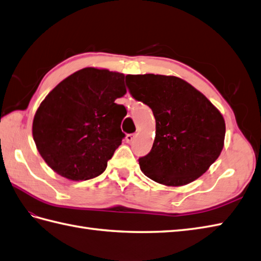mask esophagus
I'll return each instance as SVG.
<instances>
[{"instance_id": "esophagus-1", "label": "esophagus", "mask_w": 261, "mask_h": 261, "mask_svg": "<svg viewBox=\"0 0 261 261\" xmlns=\"http://www.w3.org/2000/svg\"><path fill=\"white\" fill-rule=\"evenodd\" d=\"M135 137H136V135H135V134H129V135H126V136H125V141H126L127 143H131L132 141H134Z\"/></svg>"}]
</instances>
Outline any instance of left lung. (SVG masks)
<instances>
[{
  "mask_svg": "<svg viewBox=\"0 0 261 261\" xmlns=\"http://www.w3.org/2000/svg\"><path fill=\"white\" fill-rule=\"evenodd\" d=\"M129 92L156 119L150 152L139 158L149 178L167 186L190 184L219 158L224 146L222 114L201 92L175 76L126 75Z\"/></svg>",
  "mask_w": 261,
  "mask_h": 261,
  "instance_id": "1",
  "label": "left lung"
}]
</instances>
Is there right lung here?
<instances>
[{
  "label": "right lung",
  "instance_id": "right-lung-1",
  "mask_svg": "<svg viewBox=\"0 0 261 261\" xmlns=\"http://www.w3.org/2000/svg\"><path fill=\"white\" fill-rule=\"evenodd\" d=\"M124 75L83 68L54 88L33 118L32 136L39 153L54 171L70 180L101 175L124 134Z\"/></svg>",
  "mask_w": 261,
  "mask_h": 261
}]
</instances>
